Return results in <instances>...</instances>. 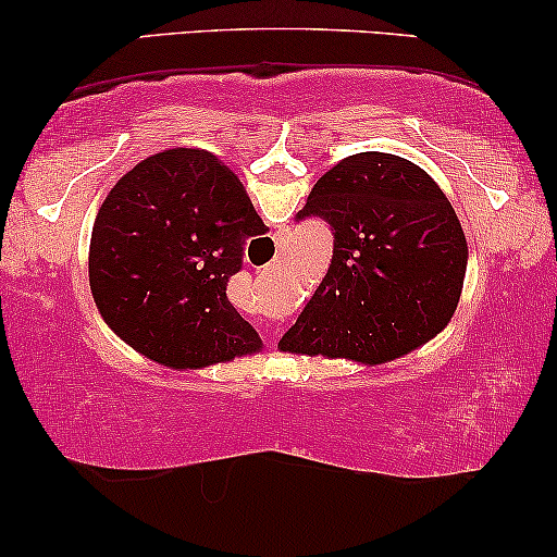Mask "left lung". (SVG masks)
Wrapping results in <instances>:
<instances>
[{
    "instance_id": "1",
    "label": "left lung",
    "mask_w": 557,
    "mask_h": 557,
    "mask_svg": "<svg viewBox=\"0 0 557 557\" xmlns=\"http://www.w3.org/2000/svg\"><path fill=\"white\" fill-rule=\"evenodd\" d=\"M309 218L332 227V263L281 337L284 352L377 364L425 345L451 322L467 238L421 166L383 151L342 159L296 215Z\"/></svg>"
}]
</instances>
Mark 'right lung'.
<instances>
[{"label":"right lung","instance_id":"add662e5","mask_svg":"<svg viewBox=\"0 0 557 557\" xmlns=\"http://www.w3.org/2000/svg\"><path fill=\"white\" fill-rule=\"evenodd\" d=\"M265 225L240 180L202 149H166L126 172L90 235L88 278L106 324L166 368L258 352L227 301L243 246Z\"/></svg>","mask_w":557,"mask_h":557}]
</instances>
